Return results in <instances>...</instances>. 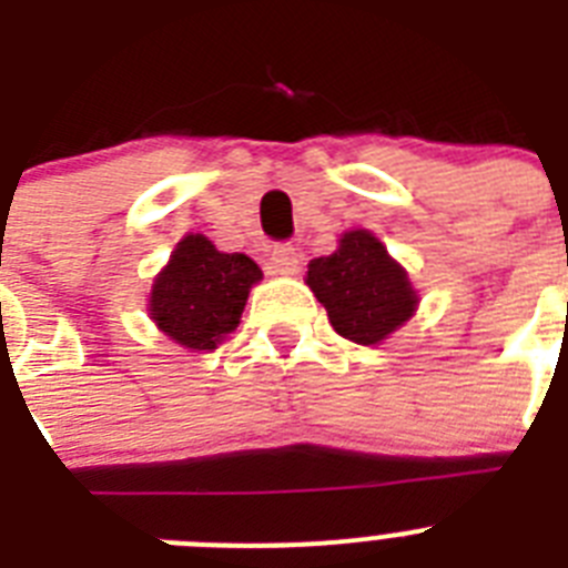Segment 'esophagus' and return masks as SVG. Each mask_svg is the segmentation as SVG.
Instances as JSON below:
<instances>
[{
  "mask_svg": "<svg viewBox=\"0 0 568 568\" xmlns=\"http://www.w3.org/2000/svg\"><path fill=\"white\" fill-rule=\"evenodd\" d=\"M270 267L278 275H295L301 270V253L293 244H278L270 253Z\"/></svg>",
  "mask_w": 568,
  "mask_h": 568,
  "instance_id": "obj_1",
  "label": "esophagus"
}]
</instances>
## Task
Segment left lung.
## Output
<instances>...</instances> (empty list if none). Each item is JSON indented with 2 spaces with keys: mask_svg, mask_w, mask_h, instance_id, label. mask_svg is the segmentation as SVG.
<instances>
[{
  "mask_svg": "<svg viewBox=\"0 0 568 568\" xmlns=\"http://www.w3.org/2000/svg\"><path fill=\"white\" fill-rule=\"evenodd\" d=\"M307 287L324 304L329 324L355 344L386 341L413 318L420 298L409 273L369 230H346L338 250L307 264Z\"/></svg>",
  "mask_w": 568,
  "mask_h": 568,
  "instance_id": "left-lung-1",
  "label": "left lung"
}]
</instances>
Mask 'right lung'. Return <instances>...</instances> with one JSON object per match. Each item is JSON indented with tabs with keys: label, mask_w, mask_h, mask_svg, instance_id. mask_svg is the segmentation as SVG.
<instances>
[{
	"label": "right lung",
	"mask_w": 568,
	"mask_h": 568,
	"mask_svg": "<svg viewBox=\"0 0 568 568\" xmlns=\"http://www.w3.org/2000/svg\"><path fill=\"white\" fill-rule=\"evenodd\" d=\"M261 267L244 253H222L202 233H187L153 278L148 315L170 341L190 349H215L239 327Z\"/></svg>",
	"instance_id": "obj_1"
}]
</instances>
